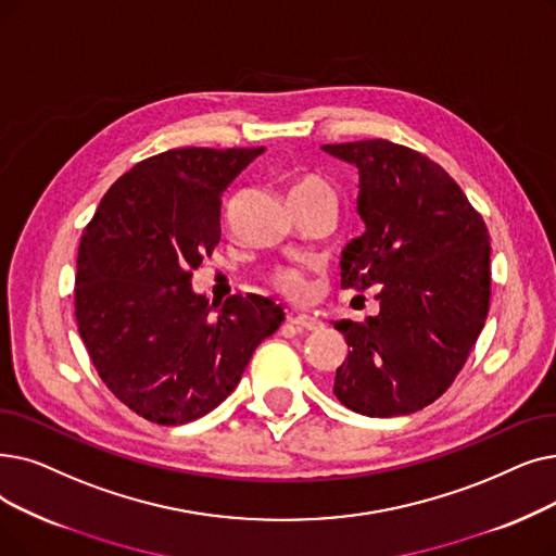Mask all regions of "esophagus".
I'll list each match as a JSON object with an SVG mask.
<instances>
[{"label":"esophagus","mask_w":556,"mask_h":556,"mask_svg":"<svg viewBox=\"0 0 556 556\" xmlns=\"http://www.w3.org/2000/svg\"><path fill=\"white\" fill-rule=\"evenodd\" d=\"M291 325L298 327V329H304V331H318L323 327L320 320H316L313 316H304V313H302V316L291 318Z\"/></svg>","instance_id":"obj_1"}]
</instances>
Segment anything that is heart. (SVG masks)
I'll return each instance as SVG.
<instances>
[{
	"mask_svg": "<svg viewBox=\"0 0 556 556\" xmlns=\"http://www.w3.org/2000/svg\"><path fill=\"white\" fill-rule=\"evenodd\" d=\"M316 200H329L336 202V192L333 188L318 175H302L300 179L293 181L291 186V202L293 206L306 204V202H316ZM270 283L277 288L279 293L288 298H300L306 291V283L298 270L291 268H277L270 273Z\"/></svg>",
	"mask_w": 556,
	"mask_h": 556,
	"instance_id": "heart-1",
	"label": "heart"
}]
</instances>
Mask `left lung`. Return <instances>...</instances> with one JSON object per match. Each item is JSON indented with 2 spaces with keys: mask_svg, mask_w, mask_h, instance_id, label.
<instances>
[{
  "mask_svg": "<svg viewBox=\"0 0 556 556\" xmlns=\"http://www.w3.org/2000/svg\"><path fill=\"white\" fill-rule=\"evenodd\" d=\"M323 150L358 167L366 223L343 250L341 286L379 291V316L333 323L350 348L333 395L370 418L420 412L450 389L489 316L486 223L443 167L412 148L375 138Z\"/></svg>",
  "mask_w": 556,
  "mask_h": 556,
  "instance_id": "1",
  "label": "left lung"
}]
</instances>
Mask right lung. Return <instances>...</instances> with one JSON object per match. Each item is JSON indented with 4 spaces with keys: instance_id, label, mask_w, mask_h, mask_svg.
Masks as SVG:
<instances>
[{
    "instance_id": "add662e5",
    "label": "right lung",
    "mask_w": 556,
    "mask_h": 556,
    "mask_svg": "<svg viewBox=\"0 0 556 556\" xmlns=\"http://www.w3.org/2000/svg\"><path fill=\"white\" fill-rule=\"evenodd\" d=\"M263 148H179L119 177L81 233L75 318L94 370L134 414L184 425L240 381L283 311L258 295L218 309L190 288L220 243L225 188Z\"/></svg>"
}]
</instances>
